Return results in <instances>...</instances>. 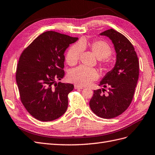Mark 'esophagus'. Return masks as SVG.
<instances>
[{
	"mask_svg": "<svg viewBox=\"0 0 155 155\" xmlns=\"http://www.w3.org/2000/svg\"><path fill=\"white\" fill-rule=\"evenodd\" d=\"M74 88H75V89H83L84 87L81 86H79L78 84H75L74 85Z\"/></svg>",
	"mask_w": 155,
	"mask_h": 155,
	"instance_id": "34e87169",
	"label": "esophagus"
}]
</instances>
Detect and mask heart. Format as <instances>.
<instances>
[{
	"label": "heart",
	"mask_w": 155,
	"mask_h": 155,
	"mask_svg": "<svg viewBox=\"0 0 155 155\" xmlns=\"http://www.w3.org/2000/svg\"><path fill=\"white\" fill-rule=\"evenodd\" d=\"M87 47L86 42L84 41L73 45L70 48L66 56V61L68 64L70 65L76 64L82 52ZM90 47L93 54L99 60L107 58L112 54L111 48L107 42L104 41H94ZM99 77V75L97 70L84 66H80L71 70L68 76L69 81L76 83L80 86L90 85L91 82L97 80Z\"/></svg>",
	"instance_id": "obj_1"
}]
</instances>
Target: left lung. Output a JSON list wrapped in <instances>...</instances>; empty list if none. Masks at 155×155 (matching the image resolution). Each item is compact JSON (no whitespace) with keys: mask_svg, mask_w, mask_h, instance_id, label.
<instances>
[{"mask_svg":"<svg viewBox=\"0 0 155 155\" xmlns=\"http://www.w3.org/2000/svg\"><path fill=\"white\" fill-rule=\"evenodd\" d=\"M112 41L116 53L114 67L104 75L90 101L92 112L104 119L116 117L124 112L133 98L139 76V62L133 45L125 36L112 28L100 34ZM108 87L106 94L104 87Z\"/></svg>","mask_w":155,"mask_h":155,"instance_id":"left-lung-1","label":"left lung"}]
</instances>
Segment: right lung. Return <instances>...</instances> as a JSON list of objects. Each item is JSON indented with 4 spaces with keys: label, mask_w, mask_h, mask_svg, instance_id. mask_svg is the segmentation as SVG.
Masks as SVG:
<instances>
[{
    "label": "right lung",
    "mask_w": 155,
    "mask_h": 155,
    "mask_svg": "<svg viewBox=\"0 0 155 155\" xmlns=\"http://www.w3.org/2000/svg\"><path fill=\"white\" fill-rule=\"evenodd\" d=\"M78 39L47 31L22 52L16 71L17 84L22 103L38 120H55L67 110L68 96L74 85L56 81L65 75V50Z\"/></svg>",
    "instance_id": "obj_1"
}]
</instances>
